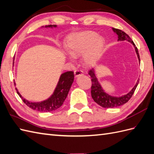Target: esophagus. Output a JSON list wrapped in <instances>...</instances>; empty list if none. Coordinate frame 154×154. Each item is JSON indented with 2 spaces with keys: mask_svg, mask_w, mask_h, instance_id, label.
<instances>
[{
  "mask_svg": "<svg viewBox=\"0 0 154 154\" xmlns=\"http://www.w3.org/2000/svg\"><path fill=\"white\" fill-rule=\"evenodd\" d=\"M74 76H75V77H76V78L81 76V75L82 74V71H81V70H74Z\"/></svg>",
  "mask_w": 154,
  "mask_h": 154,
  "instance_id": "34e87169",
  "label": "esophagus"
}]
</instances>
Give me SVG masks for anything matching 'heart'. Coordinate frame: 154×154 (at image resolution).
<instances>
[{
    "label": "heart",
    "instance_id": "b5f03b06",
    "mask_svg": "<svg viewBox=\"0 0 154 154\" xmlns=\"http://www.w3.org/2000/svg\"><path fill=\"white\" fill-rule=\"evenodd\" d=\"M105 41L95 32L84 31L70 34L64 41V47L72 59L83 55L84 66L91 67L98 62Z\"/></svg>",
    "mask_w": 154,
    "mask_h": 154
}]
</instances>
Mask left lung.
<instances>
[{"label": "left lung", "mask_w": 154, "mask_h": 154, "mask_svg": "<svg viewBox=\"0 0 154 154\" xmlns=\"http://www.w3.org/2000/svg\"><path fill=\"white\" fill-rule=\"evenodd\" d=\"M112 30H113V31L118 35V41L126 40L128 41V42H129L131 44H132L133 45L134 50H135L136 51V54L137 55L138 61L140 63V60L139 54H138V49L135 46V44H134L133 41L131 40L129 36L128 35H127L125 32L122 31V30L115 28H112ZM89 74L91 78L92 85L91 93L93 100H94L97 104H98L99 106L106 108L118 107L128 102L129 100L131 98V97L133 95V93L134 91H135V89L138 84V82H139V80H138L135 85H134L133 88L131 89L128 93H127V94L119 97H114L108 94L107 93L104 91V90L103 89L102 86L100 85L98 79H97L95 74V71L94 69H92L91 70H90L89 71Z\"/></svg>", "instance_id": "left-lung-1"}]
</instances>
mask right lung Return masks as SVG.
<instances>
[{
	"instance_id": "obj_1",
	"label": "right lung",
	"mask_w": 154,
	"mask_h": 154,
	"mask_svg": "<svg viewBox=\"0 0 154 154\" xmlns=\"http://www.w3.org/2000/svg\"><path fill=\"white\" fill-rule=\"evenodd\" d=\"M44 27L55 28L57 27V25H46ZM14 63V62H13V65ZM74 77V72L72 71H68V72L63 73L59 78V82L54 90L53 94L46 100L41 101V102L33 103L25 99L19 93L17 88H16V89L17 91V93L21 97L22 100L23 101V103L26 104V105L28 106L29 108H32V110L44 112H51L58 109V108L62 106V104L64 103L67 95H68L71 85H72L73 83ZM14 85H16L15 82Z\"/></svg>"
}]
</instances>
